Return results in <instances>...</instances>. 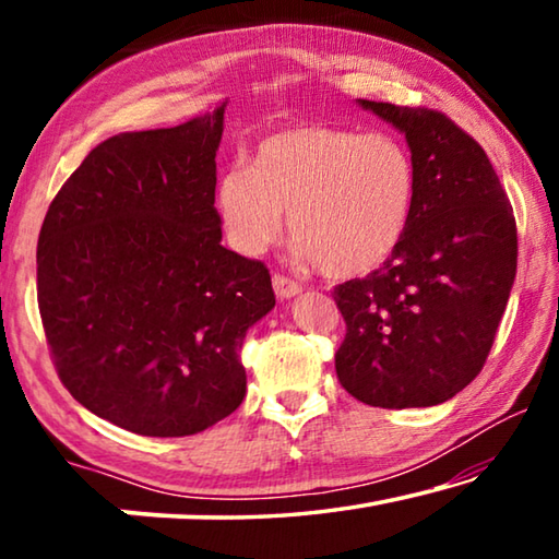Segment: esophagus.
I'll use <instances>...</instances> for the list:
<instances>
[{
  "label": "esophagus",
  "instance_id": "esophagus-1",
  "mask_svg": "<svg viewBox=\"0 0 559 559\" xmlns=\"http://www.w3.org/2000/svg\"><path fill=\"white\" fill-rule=\"evenodd\" d=\"M273 290H276L278 298H293V296H298L302 286L298 281H290L288 276H281V273H276V276H273Z\"/></svg>",
  "mask_w": 559,
  "mask_h": 559
}]
</instances>
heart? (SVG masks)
I'll return each mask as SVG.
<instances>
[{
	"label": "heart",
	"instance_id": "1",
	"mask_svg": "<svg viewBox=\"0 0 559 559\" xmlns=\"http://www.w3.org/2000/svg\"><path fill=\"white\" fill-rule=\"evenodd\" d=\"M416 202L412 150L392 132L293 126L257 145L251 167L216 182V212L229 243L257 257L276 241L283 212L300 257L333 278L390 261Z\"/></svg>",
	"mask_w": 559,
	"mask_h": 559
}]
</instances>
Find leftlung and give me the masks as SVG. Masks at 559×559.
<instances>
[{"label": "left lung", "instance_id": "8db88e82", "mask_svg": "<svg viewBox=\"0 0 559 559\" xmlns=\"http://www.w3.org/2000/svg\"><path fill=\"white\" fill-rule=\"evenodd\" d=\"M359 106L404 132L416 202L390 261L333 290L347 325L337 380L370 406H433L476 380L493 347L518 266L513 206L484 147L443 112Z\"/></svg>", "mask_w": 559, "mask_h": 559}]
</instances>
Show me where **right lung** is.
<instances>
[{"mask_svg":"<svg viewBox=\"0 0 559 559\" xmlns=\"http://www.w3.org/2000/svg\"><path fill=\"white\" fill-rule=\"evenodd\" d=\"M224 106L100 143L41 224L36 290L56 372L75 402L140 437L229 416L246 394V330L276 306L269 269L222 246Z\"/></svg>","mask_w":559,"mask_h":559,"instance_id":"obj_1","label":"right lung"}]
</instances>
